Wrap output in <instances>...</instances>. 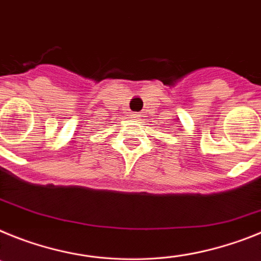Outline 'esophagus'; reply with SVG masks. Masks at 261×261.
<instances>
[{
	"mask_svg": "<svg viewBox=\"0 0 261 261\" xmlns=\"http://www.w3.org/2000/svg\"><path fill=\"white\" fill-rule=\"evenodd\" d=\"M131 118H134V119H138V114H131Z\"/></svg>",
	"mask_w": 261,
	"mask_h": 261,
	"instance_id": "1",
	"label": "esophagus"
}]
</instances>
